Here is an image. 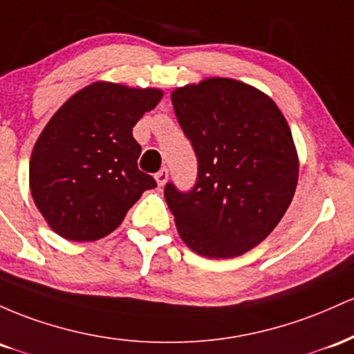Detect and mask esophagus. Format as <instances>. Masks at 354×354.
Segmentation results:
<instances>
[{
	"label": "esophagus",
	"instance_id": "34e87169",
	"mask_svg": "<svg viewBox=\"0 0 354 354\" xmlns=\"http://www.w3.org/2000/svg\"><path fill=\"white\" fill-rule=\"evenodd\" d=\"M167 178H169V170H167V169L158 170V172L156 174V180H157L158 187H164Z\"/></svg>",
	"mask_w": 354,
	"mask_h": 354
}]
</instances>
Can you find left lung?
<instances>
[{"instance_id":"1","label":"left lung","mask_w":354,"mask_h":354,"mask_svg":"<svg viewBox=\"0 0 354 354\" xmlns=\"http://www.w3.org/2000/svg\"><path fill=\"white\" fill-rule=\"evenodd\" d=\"M192 142L198 177L187 194L165 185V201L185 245L230 259L259 245L295 197L299 157L279 106L234 78L210 77L170 93Z\"/></svg>"}]
</instances>
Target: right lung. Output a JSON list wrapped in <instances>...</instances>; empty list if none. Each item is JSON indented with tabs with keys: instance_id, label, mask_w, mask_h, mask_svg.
Masks as SVG:
<instances>
[{
	"instance_id": "obj_1",
	"label": "right lung",
	"mask_w": 354,
	"mask_h": 354,
	"mask_svg": "<svg viewBox=\"0 0 354 354\" xmlns=\"http://www.w3.org/2000/svg\"><path fill=\"white\" fill-rule=\"evenodd\" d=\"M164 91L98 80L63 103L35 142L30 190L50 229L66 241L91 242L113 232L145 190L135 124Z\"/></svg>"
}]
</instances>
